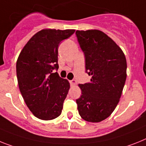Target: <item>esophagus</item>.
I'll return each mask as SVG.
<instances>
[{
    "mask_svg": "<svg viewBox=\"0 0 146 146\" xmlns=\"http://www.w3.org/2000/svg\"><path fill=\"white\" fill-rule=\"evenodd\" d=\"M70 83L71 85H76V81L75 79H72V80L70 81Z\"/></svg>",
    "mask_w": 146,
    "mask_h": 146,
    "instance_id": "esophagus-1",
    "label": "esophagus"
}]
</instances>
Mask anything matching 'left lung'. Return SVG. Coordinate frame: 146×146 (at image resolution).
I'll return each mask as SVG.
<instances>
[{"mask_svg":"<svg viewBox=\"0 0 146 146\" xmlns=\"http://www.w3.org/2000/svg\"><path fill=\"white\" fill-rule=\"evenodd\" d=\"M84 52L85 72L90 82L79 84L82 96L76 100L78 111L85 121L99 122L117 107L126 80L127 63L120 47L100 30H76Z\"/></svg>","mask_w":146,"mask_h":146,"instance_id":"1","label":"left lung"}]
</instances>
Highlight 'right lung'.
I'll use <instances>...</instances> for the list:
<instances>
[{
    "label": "right lung",
    "mask_w": 146,
    "mask_h": 146,
    "mask_svg": "<svg viewBox=\"0 0 146 146\" xmlns=\"http://www.w3.org/2000/svg\"><path fill=\"white\" fill-rule=\"evenodd\" d=\"M74 32V29H42L29 39L17 60L21 94L30 111L42 120H51L62 113L70 84L53 70L58 69L60 42Z\"/></svg>",
    "instance_id": "1"
}]
</instances>
